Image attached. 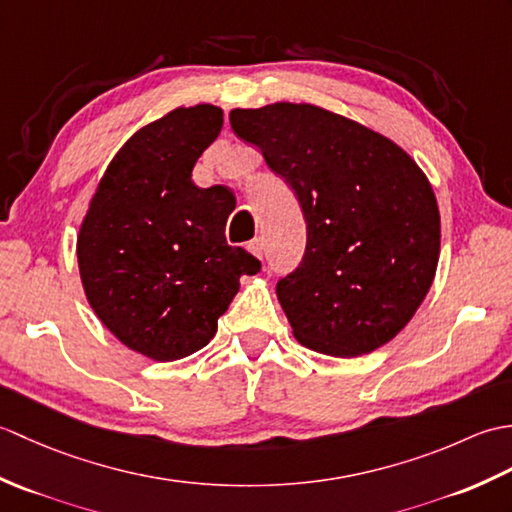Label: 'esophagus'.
Segmentation results:
<instances>
[{
	"label": "esophagus",
	"instance_id": "esophagus-1",
	"mask_svg": "<svg viewBox=\"0 0 512 512\" xmlns=\"http://www.w3.org/2000/svg\"><path fill=\"white\" fill-rule=\"evenodd\" d=\"M248 250L257 259H262L264 257V242H262V239H253V242H248Z\"/></svg>",
	"mask_w": 512,
	"mask_h": 512
}]
</instances>
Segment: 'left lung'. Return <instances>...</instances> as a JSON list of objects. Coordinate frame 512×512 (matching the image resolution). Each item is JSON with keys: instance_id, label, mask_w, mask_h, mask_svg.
<instances>
[{"instance_id": "1", "label": "left lung", "mask_w": 512, "mask_h": 512, "mask_svg": "<svg viewBox=\"0 0 512 512\" xmlns=\"http://www.w3.org/2000/svg\"><path fill=\"white\" fill-rule=\"evenodd\" d=\"M295 191L306 255L277 284L295 339L319 354L378 350L413 319L440 257V211L405 149L352 118L279 101L228 114Z\"/></svg>"}]
</instances>
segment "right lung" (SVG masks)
Here are the masks:
<instances>
[{
	"label": "right lung",
	"mask_w": 512,
	"mask_h": 512,
	"mask_svg": "<svg viewBox=\"0 0 512 512\" xmlns=\"http://www.w3.org/2000/svg\"><path fill=\"white\" fill-rule=\"evenodd\" d=\"M222 125V107L198 103L140 127L107 165L76 235L90 308L125 347L158 363L202 350L239 277L262 268L226 244L231 189L191 180Z\"/></svg>",
	"instance_id": "add662e5"
}]
</instances>
